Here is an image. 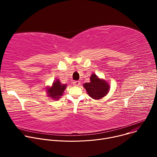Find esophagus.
Masks as SVG:
<instances>
[{
	"label": "esophagus",
	"instance_id": "1",
	"mask_svg": "<svg viewBox=\"0 0 157 157\" xmlns=\"http://www.w3.org/2000/svg\"><path fill=\"white\" fill-rule=\"evenodd\" d=\"M80 84H81L80 81H76L73 82V85L75 86H79L80 85Z\"/></svg>",
	"mask_w": 157,
	"mask_h": 157
}]
</instances>
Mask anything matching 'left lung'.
I'll return each mask as SVG.
<instances>
[{
	"label": "left lung",
	"mask_w": 157,
	"mask_h": 157,
	"mask_svg": "<svg viewBox=\"0 0 157 157\" xmlns=\"http://www.w3.org/2000/svg\"><path fill=\"white\" fill-rule=\"evenodd\" d=\"M83 87L86 89L88 95L95 100L102 99L110 90L109 83L105 80L99 78L94 73L90 76V82L84 83Z\"/></svg>",
	"instance_id": "obj_1"
}]
</instances>
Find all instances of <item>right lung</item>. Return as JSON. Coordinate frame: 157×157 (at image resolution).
Returning <instances> with one entry per match:
<instances>
[{
    "label": "right lung",
    "mask_w": 157,
    "mask_h": 157,
    "mask_svg": "<svg viewBox=\"0 0 157 157\" xmlns=\"http://www.w3.org/2000/svg\"><path fill=\"white\" fill-rule=\"evenodd\" d=\"M67 85L62 84L58 79H56L52 84V86H48L47 93L49 98L55 100H58L63 96Z\"/></svg>",
    "instance_id": "obj_1"
}]
</instances>
